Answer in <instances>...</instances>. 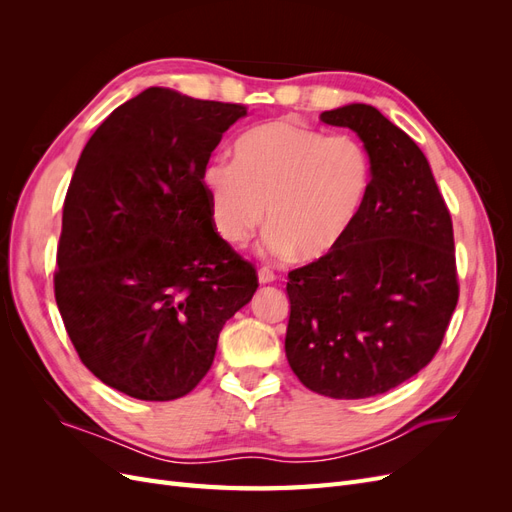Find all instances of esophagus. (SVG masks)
I'll return each instance as SVG.
<instances>
[{
    "label": "esophagus",
    "mask_w": 512,
    "mask_h": 512,
    "mask_svg": "<svg viewBox=\"0 0 512 512\" xmlns=\"http://www.w3.org/2000/svg\"><path fill=\"white\" fill-rule=\"evenodd\" d=\"M271 282H275V273L271 271V269H267V267H262L260 271H258V284H271Z\"/></svg>",
    "instance_id": "34e87169"
}]
</instances>
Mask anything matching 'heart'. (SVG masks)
<instances>
[{
    "label": "heart",
    "instance_id": "heart-1",
    "mask_svg": "<svg viewBox=\"0 0 512 512\" xmlns=\"http://www.w3.org/2000/svg\"><path fill=\"white\" fill-rule=\"evenodd\" d=\"M374 166L354 136H327L288 119L243 132L235 162L207 164L215 230L243 245L265 224L273 256L322 260L346 241L367 203Z\"/></svg>",
    "mask_w": 512,
    "mask_h": 512
}]
</instances>
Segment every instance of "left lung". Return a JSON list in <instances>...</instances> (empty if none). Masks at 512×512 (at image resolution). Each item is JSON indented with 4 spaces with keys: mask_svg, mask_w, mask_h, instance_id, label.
<instances>
[{
    "mask_svg": "<svg viewBox=\"0 0 512 512\" xmlns=\"http://www.w3.org/2000/svg\"><path fill=\"white\" fill-rule=\"evenodd\" d=\"M361 138L374 177L346 241L288 273L286 359L309 391L365 399L438 352L459 299L453 224L425 153L369 104L324 111Z\"/></svg>",
    "mask_w": 512,
    "mask_h": 512,
    "instance_id": "obj_1",
    "label": "left lung"
}]
</instances>
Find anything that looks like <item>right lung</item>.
Segmentation results:
<instances>
[{"label": "right lung", "instance_id": "add662e5", "mask_svg": "<svg viewBox=\"0 0 512 512\" xmlns=\"http://www.w3.org/2000/svg\"><path fill=\"white\" fill-rule=\"evenodd\" d=\"M241 104L149 87L117 106L74 168L55 301L85 367L143 401L188 395L258 277L213 230L203 183Z\"/></svg>", "mask_w": 512, "mask_h": 512}]
</instances>
